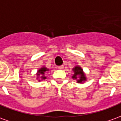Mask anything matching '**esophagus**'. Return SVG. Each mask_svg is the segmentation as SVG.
Here are the masks:
<instances>
[{
    "label": "esophagus",
    "instance_id": "34e87169",
    "mask_svg": "<svg viewBox=\"0 0 121 121\" xmlns=\"http://www.w3.org/2000/svg\"><path fill=\"white\" fill-rule=\"evenodd\" d=\"M58 69H63V65H60V66H58L57 67Z\"/></svg>",
    "mask_w": 121,
    "mask_h": 121
}]
</instances>
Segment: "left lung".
Returning a JSON list of instances; mask_svg holds the SVG:
<instances>
[{
    "instance_id": "obj_1",
    "label": "left lung",
    "mask_w": 121,
    "mask_h": 121,
    "mask_svg": "<svg viewBox=\"0 0 121 121\" xmlns=\"http://www.w3.org/2000/svg\"><path fill=\"white\" fill-rule=\"evenodd\" d=\"M73 71L74 72V74L73 76V78L77 79L76 76H78V75L80 76H79L78 80H77L78 83H82V82H84L86 80L84 73H83V70L82 69L81 67H75L73 69Z\"/></svg>"
}]
</instances>
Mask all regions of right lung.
<instances>
[{"label":"right lung","instance_id":"add662e5","mask_svg":"<svg viewBox=\"0 0 121 121\" xmlns=\"http://www.w3.org/2000/svg\"><path fill=\"white\" fill-rule=\"evenodd\" d=\"M48 69L47 68H45V67H43V68H41L38 71V72H37V76H41V78L42 79V80H45V79H46V77H45L44 75H45V73H46V71H48Z\"/></svg>","mask_w":121,"mask_h":121}]
</instances>
